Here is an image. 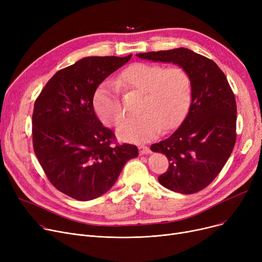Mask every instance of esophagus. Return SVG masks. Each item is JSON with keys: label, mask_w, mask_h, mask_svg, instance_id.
I'll list each match as a JSON object with an SVG mask.
<instances>
[{"label": "esophagus", "mask_w": 262, "mask_h": 262, "mask_svg": "<svg viewBox=\"0 0 262 262\" xmlns=\"http://www.w3.org/2000/svg\"><path fill=\"white\" fill-rule=\"evenodd\" d=\"M139 153L140 155H146V154H149L150 150L147 146H144V145H140L139 146Z\"/></svg>", "instance_id": "34e87169"}]
</instances>
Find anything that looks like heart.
<instances>
[{"mask_svg":"<svg viewBox=\"0 0 262 262\" xmlns=\"http://www.w3.org/2000/svg\"><path fill=\"white\" fill-rule=\"evenodd\" d=\"M142 94L139 117L128 119L119 127L124 142L144 143L181 123L191 101L192 81L184 68H166L158 63L135 62L119 74L116 84L104 81L93 95V107L103 123L117 126L124 118L116 86Z\"/></svg>","mask_w":262,"mask_h":262,"instance_id":"heart-1","label":"heart"}]
</instances>
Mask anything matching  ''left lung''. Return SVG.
Returning a JSON list of instances; mask_svg holds the SVG:
<instances>
[{"label":"left lung","instance_id":"1","mask_svg":"<svg viewBox=\"0 0 262 262\" xmlns=\"http://www.w3.org/2000/svg\"><path fill=\"white\" fill-rule=\"evenodd\" d=\"M136 56L184 68L192 81L186 119L168 139L150 145L170 166L160 185L182 194L207 187L221 172L236 143L237 106L225 74L207 57L185 48L140 53Z\"/></svg>","mask_w":262,"mask_h":262}]
</instances>
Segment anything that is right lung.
<instances>
[{"mask_svg": "<svg viewBox=\"0 0 262 262\" xmlns=\"http://www.w3.org/2000/svg\"><path fill=\"white\" fill-rule=\"evenodd\" d=\"M132 58L91 56L55 74L34 105L35 154L51 184L77 201L112 188L136 145L112 146L115 135L96 117L93 95L101 82Z\"/></svg>", "mask_w": 262, "mask_h": 262, "instance_id": "right-lung-1", "label": "right lung"}]
</instances>
